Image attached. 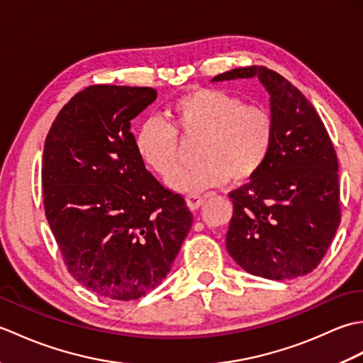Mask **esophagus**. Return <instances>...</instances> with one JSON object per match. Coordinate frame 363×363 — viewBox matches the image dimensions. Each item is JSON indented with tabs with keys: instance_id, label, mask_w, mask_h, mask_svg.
I'll list each match as a JSON object with an SVG mask.
<instances>
[{
	"instance_id": "obj_1",
	"label": "esophagus",
	"mask_w": 363,
	"mask_h": 363,
	"mask_svg": "<svg viewBox=\"0 0 363 363\" xmlns=\"http://www.w3.org/2000/svg\"><path fill=\"white\" fill-rule=\"evenodd\" d=\"M186 201H187V206L190 207V209L195 211V209H198V207L204 203V198L199 196V195H189Z\"/></svg>"
}]
</instances>
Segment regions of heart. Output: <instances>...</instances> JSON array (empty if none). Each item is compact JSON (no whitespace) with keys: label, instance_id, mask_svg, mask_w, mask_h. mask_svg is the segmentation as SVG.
I'll return each mask as SVG.
<instances>
[{"label":"heart","instance_id":"b5f03b06","mask_svg":"<svg viewBox=\"0 0 363 363\" xmlns=\"http://www.w3.org/2000/svg\"><path fill=\"white\" fill-rule=\"evenodd\" d=\"M168 123L143 121L135 134L138 156L152 172L169 177L179 165V140L199 138L198 165L169 179L174 190L196 194L233 181L254 179L264 168L274 142V117L262 104H245L217 89H195L168 106Z\"/></svg>","mask_w":363,"mask_h":363}]
</instances>
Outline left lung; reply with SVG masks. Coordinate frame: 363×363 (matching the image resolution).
I'll return each mask as SVG.
<instances>
[{
    "instance_id": "obj_1",
    "label": "left lung",
    "mask_w": 363,
    "mask_h": 363,
    "mask_svg": "<svg viewBox=\"0 0 363 363\" xmlns=\"http://www.w3.org/2000/svg\"><path fill=\"white\" fill-rule=\"evenodd\" d=\"M254 76L269 94L274 142L260 173L229 194L226 248L245 272L295 279L318 267L340 225L338 160L315 107L279 73L252 65L212 81Z\"/></svg>"
}]
</instances>
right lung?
<instances>
[{
  "instance_id": "obj_1",
  "label": "right lung",
  "mask_w": 363,
  "mask_h": 363,
  "mask_svg": "<svg viewBox=\"0 0 363 363\" xmlns=\"http://www.w3.org/2000/svg\"><path fill=\"white\" fill-rule=\"evenodd\" d=\"M156 96L151 87L90 86L62 107L45 140V215L65 265L115 301L157 287L194 223L184 196L146 169L130 133Z\"/></svg>"
}]
</instances>
